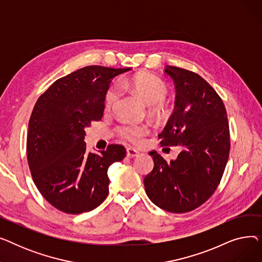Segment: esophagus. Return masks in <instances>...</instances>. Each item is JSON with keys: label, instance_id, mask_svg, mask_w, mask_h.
<instances>
[{"label": "esophagus", "instance_id": "1", "mask_svg": "<svg viewBox=\"0 0 262 262\" xmlns=\"http://www.w3.org/2000/svg\"><path fill=\"white\" fill-rule=\"evenodd\" d=\"M126 154H127V157L129 158H133V157H137L139 155V152L137 149L133 148V147H127L126 148Z\"/></svg>", "mask_w": 262, "mask_h": 262}]
</instances>
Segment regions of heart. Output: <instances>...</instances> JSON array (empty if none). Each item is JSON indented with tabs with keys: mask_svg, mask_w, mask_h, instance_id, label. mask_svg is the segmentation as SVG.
I'll return each mask as SVG.
<instances>
[{
	"mask_svg": "<svg viewBox=\"0 0 262 262\" xmlns=\"http://www.w3.org/2000/svg\"><path fill=\"white\" fill-rule=\"evenodd\" d=\"M121 86L129 89L138 94L142 101L149 106L158 105L166 100L168 95V87L157 76L150 74H138L128 79L121 81ZM119 96V89L116 85L110 86L105 93V106L106 108L113 107ZM119 135L123 139L136 143L140 140L141 137L148 133L145 125H137V124H123L118 128Z\"/></svg>",
	"mask_w": 262,
	"mask_h": 262,
	"instance_id": "b5f03b06",
	"label": "heart"
}]
</instances>
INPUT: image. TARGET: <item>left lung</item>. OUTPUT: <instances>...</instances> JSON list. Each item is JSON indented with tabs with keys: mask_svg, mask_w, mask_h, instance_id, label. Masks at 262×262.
I'll return each instance as SVG.
<instances>
[{
	"mask_svg": "<svg viewBox=\"0 0 262 262\" xmlns=\"http://www.w3.org/2000/svg\"><path fill=\"white\" fill-rule=\"evenodd\" d=\"M174 81L175 109L158 135L161 146H181L175 160H164L153 150L154 169L144 178L148 199L174 213L193 210L217 188L229 156L227 114L222 99L199 74L167 66Z\"/></svg>",
	"mask_w": 262,
	"mask_h": 262,
	"instance_id": "left-lung-1",
	"label": "left lung"
}]
</instances>
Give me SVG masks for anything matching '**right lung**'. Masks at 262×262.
Wrapping results in <instances>:
<instances>
[{
  "instance_id": "right-lung-1",
  "label": "right lung",
  "mask_w": 262,
  "mask_h": 262,
  "mask_svg": "<svg viewBox=\"0 0 262 262\" xmlns=\"http://www.w3.org/2000/svg\"><path fill=\"white\" fill-rule=\"evenodd\" d=\"M129 70L81 68L54 81L35 104L29 122L27 161L40 193L62 212L91 211L108 195V168L125 157L126 149L109 144L100 154L88 152L85 128L102 119L112 79Z\"/></svg>"
}]
</instances>
